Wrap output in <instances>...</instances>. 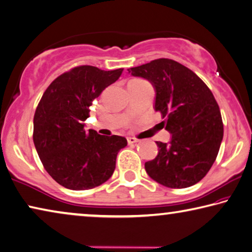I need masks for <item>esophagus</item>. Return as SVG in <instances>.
I'll list each match as a JSON object with an SVG mask.
<instances>
[{"label":"esophagus","mask_w":252,"mask_h":252,"mask_svg":"<svg viewBox=\"0 0 252 252\" xmlns=\"http://www.w3.org/2000/svg\"><path fill=\"white\" fill-rule=\"evenodd\" d=\"M136 142H139L138 139H135V138H127V143H129V144H134Z\"/></svg>","instance_id":"esophagus-1"}]
</instances>
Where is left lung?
<instances>
[{"instance_id":"obj_1","label":"left lung","mask_w":252,"mask_h":252,"mask_svg":"<svg viewBox=\"0 0 252 252\" xmlns=\"http://www.w3.org/2000/svg\"><path fill=\"white\" fill-rule=\"evenodd\" d=\"M127 71L156 88L155 109L172 134L170 143L157 141L158 156L144 164L149 177L174 189L198 183L216 161L223 138L222 118L211 90L193 71L171 59Z\"/></svg>"}]
</instances>
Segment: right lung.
Masks as SVG:
<instances>
[{
    "label": "right lung",
    "instance_id": "1",
    "mask_svg": "<svg viewBox=\"0 0 252 252\" xmlns=\"http://www.w3.org/2000/svg\"><path fill=\"white\" fill-rule=\"evenodd\" d=\"M123 69L104 71L79 65L59 75L42 95L33 119V141L40 160L59 185L71 190L92 189L116 169L118 152L126 146L119 135L84 130L90 106Z\"/></svg>",
    "mask_w": 252,
    "mask_h": 252
}]
</instances>
